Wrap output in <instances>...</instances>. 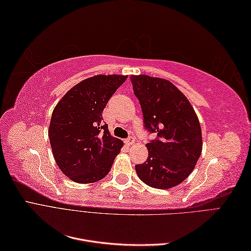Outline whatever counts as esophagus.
I'll use <instances>...</instances> for the list:
<instances>
[{
	"label": "esophagus",
	"instance_id": "esophagus-1",
	"mask_svg": "<svg viewBox=\"0 0 251 251\" xmlns=\"http://www.w3.org/2000/svg\"><path fill=\"white\" fill-rule=\"evenodd\" d=\"M126 142L127 144H133L135 141H134V138H133V137H128V138L126 140Z\"/></svg>",
	"mask_w": 251,
	"mask_h": 251
}]
</instances>
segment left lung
Here are the masks:
<instances>
[{
  "label": "left lung",
  "instance_id": "left-lung-1",
  "mask_svg": "<svg viewBox=\"0 0 251 251\" xmlns=\"http://www.w3.org/2000/svg\"><path fill=\"white\" fill-rule=\"evenodd\" d=\"M147 130L157 138L147 143V161L135 166L136 173L151 187L169 189L182 183L202 151L198 116L186 96L170 80L149 75H131Z\"/></svg>",
  "mask_w": 251,
  "mask_h": 251
}]
</instances>
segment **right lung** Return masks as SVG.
I'll return each instance as SVG.
<instances>
[{
    "label": "right lung",
    "instance_id": "obj_1",
    "mask_svg": "<svg viewBox=\"0 0 251 251\" xmlns=\"http://www.w3.org/2000/svg\"><path fill=\"white\" fill-rule=\"evenodd\" d=\"M126 75H95L62 97L53 110L49 140L58 168L77 183H93L109 174L124 142L110 134L102 111Z\"/></svg>",
    "mask_w": 251,
    "mask_h": 251
}]
</instances>
